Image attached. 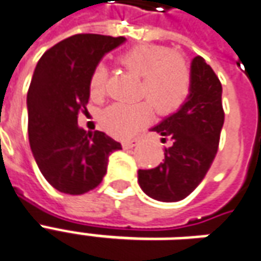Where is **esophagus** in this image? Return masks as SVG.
<instances>
[{"instance_id":"esophagus-1","label":"esophagus","mask_w":261,"mask_h":261,"mask_svg":"<svg viewBox=\"0 0 261 261\" xmlns=\"http://www.w3.org/2000/svg\"><path fill=\"white\" fill-rule=\"evenodd\" d=\"M138 142H139V140L138 139H132V140H123V142H122V147H123V149H132V147H135V146L138 145Z\"/></svg>"}]
</instances>
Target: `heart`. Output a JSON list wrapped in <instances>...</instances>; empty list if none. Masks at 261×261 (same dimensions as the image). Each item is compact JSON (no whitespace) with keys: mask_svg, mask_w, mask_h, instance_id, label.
<instances>
[{"mask_svg":"<svg viewBox=\"0 0 261 261\" xmlns=\"http://www.w3.org/2000/svg\"><path fill=\"white\" fill-rule=\"evenodd\" d=\"M127 71L142 79L140 95L151 101L136 104H114L101 115V125L116 138H127L138 132L151 116V106L159 114H171L186 102L191 90V71L187 62L170 49L157 45H138L119 56ZM107 70L98 64L90 77V94H104Z\"/></svg>","mask_w":261,"mask_h":261,"instance_id":"b5f03b06","label":"heart"}]
</instances>
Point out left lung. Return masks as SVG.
Wrapping results in <instances>:
<instances>
[{"instance_id":"obj_1","label":"left lung","mask_w":261,"mask_h":261,"mask_svg":"<svg viewBox=\"0 0 261 261\" xmlns=\"http://www.w3.org/2000/svg\"><path fill=\"white\" fill-rule=\"evenodd\" d=\"M223 121L222 84L202 57H194L186 102L151 127L163 136V143L167 138L173 143L164 147L163 163L138 171L143 193L163 202L181 201L193 193L215 159Z\"/></svg>"}]
</instances>
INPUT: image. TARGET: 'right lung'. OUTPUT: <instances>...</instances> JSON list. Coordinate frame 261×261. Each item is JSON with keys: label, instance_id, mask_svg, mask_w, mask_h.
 <instances>
[{"label": "right lung", "instance_id": "1", "mask_svg": "<svg viewBox=\"0 0 261 261\" xmlns=\"http://www.w3.org/2000/svg\"><path fill=\"white\" fill-rule=\"evenodd\" d=\"M126 39L79 33L40 57L28 90V134L40 173L57 191L71 195L99 186L108 157L122 146L104 132L79 126L87 112L90 77L105 53Z\"/></svg>", "mask_w": 261, "mask_h": 261}]
</instances>
